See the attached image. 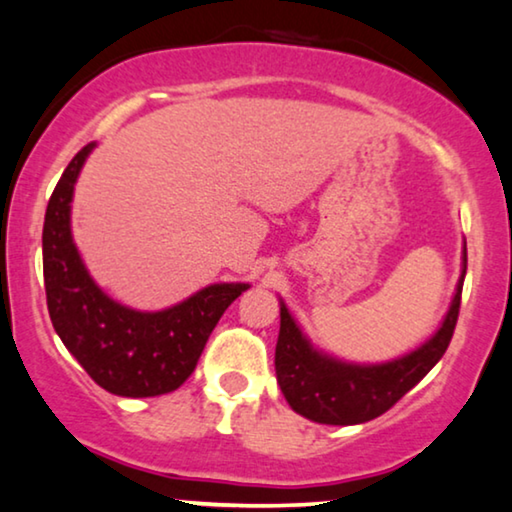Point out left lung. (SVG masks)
I'll list each match as a JSON object with an SVG mask.
<instances>
[{
    "instance_id": "left-lung-1",
    "label": "left lung",
    "mask_w": 512,
    "mask_h": 512,
    "mask_svg": "<svg viewBox=\"0 0 512 512\" xmlns=\"http://www.w3.org/2000/svg\"><path fill=\"white\" fill-rule=\"evenodd\" d=\"M466 276H459L457 292L443 325L429 341L408 355L383 364L343 362L313 348L304 331L280 301V334L276 343V378L280 392L294 413L320 424H362L390 410L438 364L455 334Z\"/></svg>"
}]
</instances>
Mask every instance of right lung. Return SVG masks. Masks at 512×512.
Instances as JSON below:
<instances>
[{"mask_svg":"<svg viewBox=\"0 0 512 512\" xmlns=\"http://www.w3.org/2000/svg\"><path fill=\"white\" fill-rule=\"evenodd\" d=\"M97 143L76 153L55 185L43 220V283L50 322L106 392L160 397L192 376L211 331L248 283L208 285L181 304L143 313L113 301L90 278L71 236V199L85 160Z\"/></svg>","mask_w":512,"mask_h":512,"instance_id":"obj_1","label":"right lung"}]
</instances>
